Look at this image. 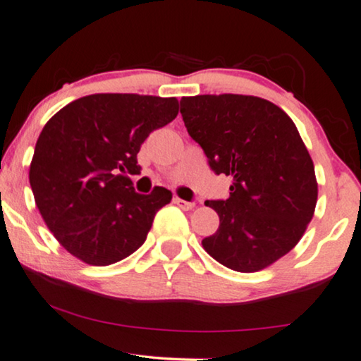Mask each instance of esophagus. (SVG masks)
<instances>
[{
    "label": "esophagus",
    "mask_w": 361,
    "mask_h": 361,
    "mask_svg": "<svg viewBox=\"0 0 361 361\" xmlns=\"http://www.w3.org/2000/svg\"><path fill=\"white\" fill-rule=\"evenodd\" d=\"M173 202L178 207H181L183 211H191L192 207H195V202H190V201H185V200H181V197H175L173 200Z\"/></svg>",
    "instance_id": "34e87169"
}]
</instances>
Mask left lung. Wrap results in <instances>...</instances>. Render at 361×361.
Wrapping results in <instances>:
<instances>
[{
  "label": "left lung",
  "mask_w": 361,
  "mask_h": 361,
  "mask_svg": "<svg viewBox=\"0 0 361 361\" xmlns=\"http://www.w3.org/2000/svg\"><path fill=\"white\" fill-rule=\"evenodd\" d=\"M180 104L211 169L232 178L226 201H206L219 229L202 247L233 271L268 268L296 247L316 211V171L296 124L258 96L197 94Z\"/></svg>",
  "instance_id": "1"
}]
</instances>
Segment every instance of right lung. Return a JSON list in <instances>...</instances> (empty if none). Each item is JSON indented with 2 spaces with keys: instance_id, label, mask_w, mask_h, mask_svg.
I'll return each mask as SVG.
<instances>
[{
  "instance_id": "obj_1",
  "label": "right lung",
  "mask_w": 361,
  "mask_h": 361,
  "mask_svg": "<svg viewBox=\"0 0 361 361\" xmlns=\"http://www.w3.org/2000/svg\"><path fill=\"white\" fill-rule=\"evenodd\" d=\"M178 99L98 93L72 101L49 119L35 144L29 181L35 204L60 245L78 260L106 267L145 242L171 191H134L126 171L150 132L171 123Z\"/></svg>"
}]
</instances>
